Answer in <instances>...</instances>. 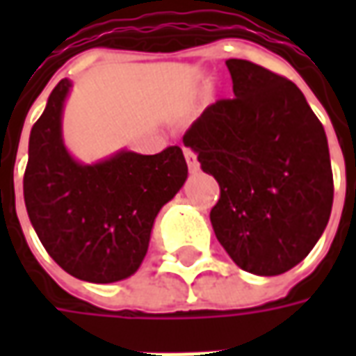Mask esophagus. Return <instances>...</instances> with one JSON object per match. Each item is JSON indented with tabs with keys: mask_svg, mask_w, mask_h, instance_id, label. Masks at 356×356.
Returning a JSON list of instances; mask_svg holds the SVG:
<instances>
[{
	"mask_svg": "<svg viewBox=\"0 0 356 356\" xmlns=\"http://www.w3.org/2000/svg\"><path fill=\"white\" fill-rule=\"evenodd\" d=\"M185 158H186V163H188V171L191 173H198L200 171V162H198V158L194 154L191 148H185Z\"/></svg>",
	"mask_w": 356,
	"mask_h": 356,
	"instance_id": "34e87169",
	"label": "esophagus"
}]
</instances>
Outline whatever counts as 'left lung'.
Wrapping results in <instances>:
<instances>
[{"label":"left lung","mask_w":356,"mask_h":356,"mask_svg":"<svg viewBox=\"0 0 356 356\" xmlns=\"http://www.w3.org/2000/svg\"><path fill=\"white\" fill-rule=\"evenodd\" d=\"M227 68L234 99L204 110L183 143L221 186L209 219L225 252L252 275H282L328 225V139L296 83L242 58Z\"/></svg>","instance_id":"1"}]
</instances>
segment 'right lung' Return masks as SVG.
<instances>
[{
  "label": "right lung",
  "mask_w": 356,
  "mask_h": 356,
  "mask_svg": "<svg viewBox=\"0 0 356 356\" xmlns=\"http://www.w3.org/2000/svg\"><path fill=\"white\" fill-rule=\"evenodd\" d=\"M70 89V80L58 81L30 131L24 204L58 267L86 282H118L140 267L156 217L185 185L188 168L179 147L76 160L63 137Z\"/></svg>",
  "instance_id": "1"
}]
</instances>
